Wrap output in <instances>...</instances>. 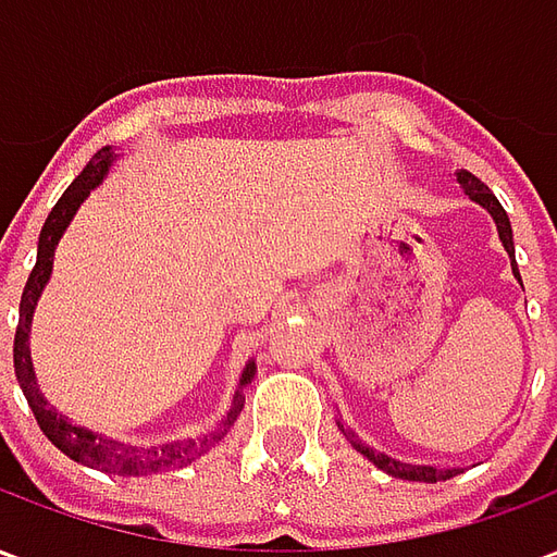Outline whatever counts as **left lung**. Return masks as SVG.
I'll return each mask as SVG.
<instances>
[{
    "label": "left lung",
    "instance_id": "obj_1",
    "mask_svg": "<svg viewBox=\"0 0 557 557\" xmlns=\"http://www.w3.org/2000/svg\"><path fill=\"white\" fill-rule=\"evenodd\" d=\"M456 182H459V187L466 190L468 199H474L478 206H483L486 211H490V218L495 220V230H498V238H502L504 250H507V256H510V268H513V277L522 283V277H519V268H516V250H513V230H510V218H507V211L502 208V202L495 199V194H492L486 184L480 182L478 175H471V172L459 170L456 172ZM339 432L346 435L351 442V447L358 450V454H363L370 462H373L375 468H382V471H387L391 478H399V480H420V483H438V480H450L459 474V468H435V466H411V462H399V459H394V456L382 454V450H375V447H370V444H363L355 432L343 423V420H337Z\"/></svg>",
    "mask_w": 557,
    "mask_h": 557
}]
</instances>
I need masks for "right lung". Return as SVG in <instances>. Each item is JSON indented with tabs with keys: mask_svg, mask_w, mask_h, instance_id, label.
Returning <instances> with one entry per match:
<instances>
[{
	"mask_svg": "<svg viewBox=\"0 0 557 557\" xmlns=\"http://www.w3.org/2000/svg\"><path fill=\"white\" fill-rule=\"evenodd\" d=\"M113 160V151H110V148H101V151L86 163V170L79 172L77 178L67 184V190L62 194V199L55 202L53 211L44 220L41 238H38V259H35V268H32L29 280H26L23 298H20V322L17 334H14V373H17L20 387H23V397L29 399V409L35 411L38 426H41L44 435H47L62 454L71 456L79 466L98 468L103 474L143 478V474H158V471H172V468L190 466L194 459L208 454V450L235 426V420H238V414H242L244 409V387L250 385V379L256 375V361H247V367H244L242 379H238V391L232 394L230 409H226V414L218 420V426H211V430L202 432V435H196V438L166 442L158 444V447H137V444H125L115 442V438H107V435H98V432L86 430V426H77L74 420H67L65 414H59V411L47 403V397L41 394V385H38V379H35V367H32V315H35L38 298L44 295V286L50 283V274H53L55 247L62 242V235H65V230L71 226V220H74V214L79 211V206H83V202L89 199L91 190L110 175Z\"/></svg>",
	"mask_w": 557,
	"mask_h": 557,
	"instance_id": "add662e5",
	"label": "right lung"
}]
</instances>
